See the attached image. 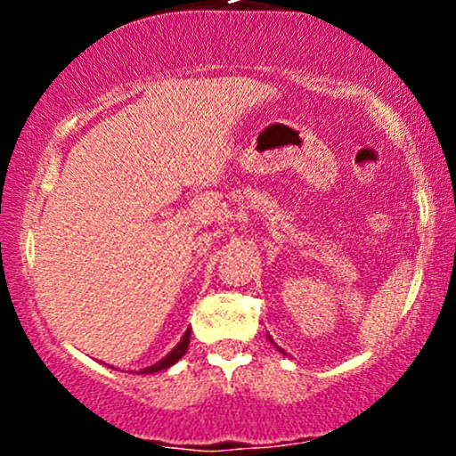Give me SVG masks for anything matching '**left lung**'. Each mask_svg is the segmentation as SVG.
Instances as JSON below:
<instances>
[{
    "label": "left lung",
    "mask_w": 456,
    "mask_h": 456,
    "mask_svg": "<svg viewBox=\"0 0 456 456\" xmlns=\"http://www.w3.org/2000/svg\"><path fill=\"white\" fill-rule=\"evenodd\" d=\"M272 343H274V341H272ZM279 349H281V347H279Z\"/></svg>",
    "instance_id": "8db88e82"
}]
</instances>
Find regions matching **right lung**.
Wrapping results in <instances>:
<instances>
[{
	"mask_svg": "<svg viewBox=\"0 0 456 456\" xmlns=\"http://www.w3.org/2000/svg\"><path fill=\"white\" fill-rule=\"evenodd\" d=\"M188 343H191V328L186 330V332H184V337L180 338V343H177L175 347L171 349V352L165 355V358L159 360V362H156V364H151V366H145V369L141 370V373H159V370H165V369H169V366H174V364L177 362V360H180L182 355L186 354V349H188Z\"/></svg>",
	"mask_w": 456,
	"mask_h": 456,
	"instance_id": "1",
	"label": "right lung"
}]
</instances>
